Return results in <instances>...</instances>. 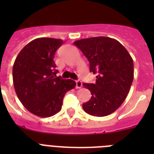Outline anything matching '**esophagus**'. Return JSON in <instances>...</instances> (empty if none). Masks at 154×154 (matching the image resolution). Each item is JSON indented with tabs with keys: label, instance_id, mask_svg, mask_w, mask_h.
Returning a JSON list of instances; mask_svg holds the SVG:
<instances>
[{
	"label": "esophagus",
	"instance_id": "esophagus-1",
	"mask_svg": "<svg viewBox=\"0 0 154 154\" xmlns=\"http://www.w3.org/2000/svg\"><path fill=\"white\" fill-rule=\"evenodd\" d=\"M82 87V82L81 81H77L76 82V88L77 89H81Z\"/></svg>",
	"mask_w": 154,
	"mask_h": 154
}]
</instances>
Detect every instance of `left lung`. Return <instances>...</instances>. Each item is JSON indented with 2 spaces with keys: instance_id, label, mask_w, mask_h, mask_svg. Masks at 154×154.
<instances>
[{
  "instance_id": "obj_1",
  "label": "left lung",
  "mask_w": 154,
  "mask_h": 154,
  "mask_svg": "<svg viewBox=\"0 0 154 154\" xmlns=\"http://www.w3.org/2000/svg\"><path fill=\"white\" fill-rule=\"evenodd\" d=\"M89 61V70L97 75L94 84L83 83L91 98L82 105L90 115L105 117L124 102L134 80V61L127 49L117 40L96 37L76 41Z\"/></svg>"
}]
</instances>
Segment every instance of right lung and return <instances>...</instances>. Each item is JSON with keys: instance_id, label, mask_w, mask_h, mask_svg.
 Segmentation results:
<instances>
[{"instance_id": "add662e5", "label": "right lung", "mask_w": 154, "mask_h": 154, "mask_svg": "<svg viewBox=\"0 0 154 154\" xmlns=\"http://www.w3.org/2000/svg\"><path fill=\"white\" fill-rule=\"evenodd\" d=\"M62 44L60 39L37 38L20 50L13 64L17 97L27 110L38 117H49L59 112L65 94L76 86L72 80L56 77L53 57Z\"/></svg>"}]
</instances>
